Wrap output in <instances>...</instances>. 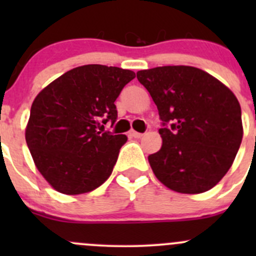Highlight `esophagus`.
<instances>
[{
  "mask_svg": "<svg viewBox=\"0 0 256 256\" xmlns=\"http://www.w3.org/2000/svg\"><path fill=\"white\" fill-rule=\"evenodd\" d=\"M130 136H131V138H142V136H144V134H141V132H138V131H130Z\"/></svg>",
  "mask_w": 256,
  "mask_h": 256,
  "instance_id": "esophagus-1",
  "label": "esophagus"
}]
</instances>
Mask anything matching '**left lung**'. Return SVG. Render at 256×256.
Masks as SVG:
<instances>
[{
    "mask_svg": "<svg viewBox=\"0 0 256 256\" xmlns=\"http://www.w3.org/2000/svg\"><path fill=\"white\" fill-rule=\"evenodd\" d=\"M138 79L151 95L164 125L158 130L161 148L148 156L154 176L174 192H207L226 176L242 144L236 96L194 66H157L138 72Z\"/></svg>",
    "mask_w": 256,
    "mask_h": 256,
    "instance_id": "1",
    "label": "left lung"
}]
</instances>
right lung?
I'll list each match as a JSON object with an SVG mask.
<instances>
[{
	"mask_svg": "<svg viewBox=\"0 0 256 256\" xmlns=\"http://www.w3.org/2000/svg\"><path fill=\"white\" fill-rule=\"evenodd\" d=\"M135 73L118 66H76L36 96L26 141L36 167L58 192L94 190L112 174L126 135L99 132L118 118L115 100Z\"/></svg>",
	"mask_w": 256,
	"mask_h": 256,
	"instance_id": "right-lung-1",
	"label": "right lung"
}]
</instances>
